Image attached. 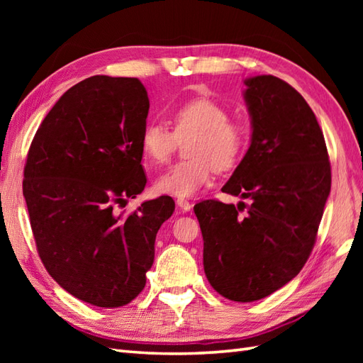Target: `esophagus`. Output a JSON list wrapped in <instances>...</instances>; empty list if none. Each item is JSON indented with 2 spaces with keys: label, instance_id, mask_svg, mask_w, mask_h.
Returning <instances> with one entry per match:
<instances>
[{
  "label": "esophagus",
  "instance_id": "obj_1",
  "mask_svg": "<svg viewBox=\"0 0 363 363\" xmlns=\"http://www.w3.org/2000/svg\"><path fill=\"white\" fill-rule=\"evenodd\" d=\"M176 206H177V209H179L181 212H189L191 209V204L187 201V199H182V198L177 199Z\"/></svg>",
  "mask_w": 363,
  "mask_h": 363
}]
</instances>
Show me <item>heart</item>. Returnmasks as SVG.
I'll list each match as a JSON object with an SVG mask.
<instances>
[{
  "label": "heart",
  "instance_id": "b5f03b06",
  "mask_svg": "<svg viewBox=\"0 0 363 363\" xmlns=\"http://www.w3.org/2000/svg\"><path fill=\"white\" fill-rule=\"evenodd\" d=\"M174 133L162 123L145 126L140 146L152 164H165L177 143H186L187 160L173 165L156 181L160 194L190 198L211 181L213 169L233 168L245 151L246 130L229 120V112L209 98H195L173 112Z\"/></svg>",
  "mask_w": 363,
  "mask_h": 363
}]
</instances>
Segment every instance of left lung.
<instances>
[{
	"label": "left lung",
	"instance_id": "obj_1",
	"mask_svg": "<svg viewBox=\"0 0 363 363\" xmlns=\"http://www.w3.org/2000/svg\"><path fill=\"white\" fill-rule=\"evenodd\" d=\"M245 86L251 145L221 191L250 204L206 199L194 207L207 281L238 303L272 295L301 272L330 191L325 135L306 99L272 74Z\"/></svg>",
	"mask_w": 363,
	"mask_h": 363
}]
</instances>
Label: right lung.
Wrapping results in <instances>:
<instances>
[{
    "mask_svg": "<svg viewBox=\"0 0 363 363\" xmlns=\"http://www.w3.org/2000/svg\"><path fill=\"white\" fill-rule=\"evenodd\" d=\"M148 111L137 78L91 76L59 98L28 152L23 196L38 256L60 287L91 306H125L143 290L157 230L174 211L169 196L117 211L146 186Z\"/></svg>",
    "mask_w": 363,
    "mask_h": 363,
    "instance_id": "obj_1",
    "label": "right lung"
}]
</instances>
